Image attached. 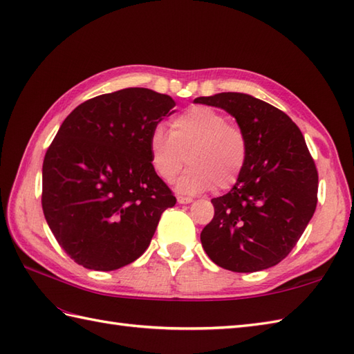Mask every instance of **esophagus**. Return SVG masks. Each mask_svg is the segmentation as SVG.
<instances>
[{
	"label": "esophagus",
	"mask_w": 354,
	"mask_h": 354,
	"mask_svg": "<svg viewBox=\"0 0 354 354\" xmlns=\"http://www.w3.org/2000/svg\"><path fill=\"white\" fill-rule=\"evenodd\" d=\"M178 202L179 203H190L193 202L192 197H187V196H178Z\"/></svg>",
	"instance_id": "34e87169"
}]
</instances>
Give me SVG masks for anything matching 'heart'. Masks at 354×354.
I'll use <instances>...</instances> for the list:
<instances>
[{"mask_svg": "<svg viewBox=\"0 0 354 354\" xmlns=\"http://www.w3.org/2000/svg\"><path fill=\"white\" fill-rule=\"evenodd\" d=\"M147 147L151 166L164 183H171L188 160L192 167L178 183L183 193L208 192L216 185L227 190L241 178L249 158L244 131L208 105H193L178 114L170 133L153 128Z\"/></svg>", "mask_w": 354, "mask_h": 354, "instance_id": "obj_1", "label": "heart"}]
</instances>
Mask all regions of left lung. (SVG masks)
<instances>
[{
  "label": "left lung",
  "instance_id": "left-lung-1",
  "mask_svg": "<svg viewBox=\"0 0 354 354\" xmlns=\"http://www.w3.org/2000/svg\"><path fill=\"white\" fill-rule=\"evenodd\" d=\"M196 104L226 110L249 143L241 178L212 199L214 217L201 241L212 262L236 273L279 264L317 208L318 171L299 127L276 106L245 93L201 96Z\"/></svg>",
  "mask_w": 354,
  "mask_h": 354
}]
</instances>
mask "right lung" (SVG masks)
Returning a JSON list of instances; mask_svg holds the SVG:
<instances>
[{
    "instance_id": "add662e5",
    "label": "right lung",
    "mask_w": 354,
    "mask_h": 354,
    "mask_svg": "<svg viewBox=\"0 0 354 354\" xmlns=\"http://www.w3.org/2000/svg\"><path fill=\"white\" fill-rule=\"evenodd\" d=\"M176 104L129 87L78 105L45 153L42 208L57 243L90 270L128 266L149 248L176 197L151 166L149 136Z\"/></svg>"
}]
</instances>
